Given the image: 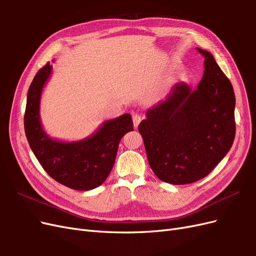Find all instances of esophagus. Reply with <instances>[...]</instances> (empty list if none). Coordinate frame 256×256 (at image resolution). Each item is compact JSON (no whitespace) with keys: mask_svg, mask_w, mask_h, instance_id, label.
Here are the masks:
<instances>
[{"mask_svg":"<svg viewBox=\"0 0 256 256\" xmlns=\"http://www.w3.org/2000/svg\"><path fill=\"white\" fill-rule=\"evenodd\" d=\"M141 115L140 114H138V113H134L132 114V120H134V127H138V124H140V122H141Z\"/></svg>","mask_w":256,"mask_h":256,"instance_id":"esophagus-1","label":"esophagus"}]
</instances>
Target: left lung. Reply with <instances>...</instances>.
<instances>
[{
    "label": "left lung",
    "mask_w": 256,
    "mask_h": 256,
    "mask_svg": "<svg viewBox=\"0 0 256 256\" xmlns=\"http://www.w3.org/2000/svg\"><path fill=\"white\" fill-rule=\"evenodd\" d=\"M203 54L204 76L192 90L177 83L166 102L147 110L138 125L152 172L164 182L202 180L226 157L235 138V94L212 54Z\"/></svg>",
    "instance_id": "1"
}]
</instances>
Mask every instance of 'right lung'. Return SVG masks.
<instances>
[{
    "instance_id": "obj_1",
    "label": "right lung",
    "mask_w": 256,
    "mask_h": 256,
    "mask_svg": "<svg viewBox=\"0 0 256 256\" xmlns=\"http://www.w3.org/2000/svg\"><path fill=\"white\" fill-rule=\"evenodd\" d=\"M52 66L40 68L30 85L24 130L30 147L54 180L74 190L86 191L102 184L114 166L122 138L134 130L129 113L104 122L94 134L76 142L53 140L42 129L40 104Z\"/></svg>"
}]
</instances>
